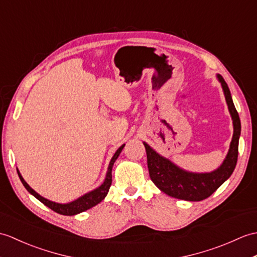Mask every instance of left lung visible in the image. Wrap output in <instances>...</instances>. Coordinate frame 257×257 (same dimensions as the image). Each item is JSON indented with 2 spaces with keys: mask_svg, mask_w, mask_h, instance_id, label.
I'll list each match as a JSON object with an SVG mask.
<instances>
[{
  "mask_svg": "<svg viewBox=\"0 0 257 257\" xmlns=\"http://www.w3.org/2000/svg\"><path fill=\"white\" fill-rule=\"evenodd\" d=\"M218 79L223 88L234 129L228 156L218 170L211 173H205V174L186 172L177 168L168 159L159 156L150 146L143 142L147 151L149 174L152 182L163 193L171 197L188 201L204 200L216 192L231 176L235 169L238 154V138L241 134V121L233 100H232L228 84L221 75H218Z\"/></svg>",
  "mask_w": 257,
  "mask_h": 257,
  "instance_id": "left-lung-1",
  "label": "left lung"
}]
</instances>
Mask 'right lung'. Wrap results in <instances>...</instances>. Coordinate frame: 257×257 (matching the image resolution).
Segmentation results:
<instances>
[{
    "label": "right lung",
    "instance_id": "obj_1",
    "mask_svg": "<svg viewBox=\"0 0 257 257\" xmlns=\"http://www.w3.org/2000/svg\"><path fill=\"white\" fill-rule=\"evenodd\" d=\"M123 147H124V145H122L120 148H119L118 150L116 151V153L114 154V157H112V159L110 160V163H109V166H108V171H107L105 182L101 184L98 188L94 189V190H92V192L85 194L84 196L80 197L79 199L70 202V204H64V205L57 204V202H53V201H50V200L44 198V197H41L40 195L36 193L33 188L29 187V185L25 181H24V178L22 177L19 170H17V174H19L20 180L22 181L23 185L25 186V188L28 190V192L31 193L33 196H35L39 201L43 202L44 205H46L47 207H49L51 210L56 211V212L60 213V214H63V216H74V214L83 212V211L89 209V208L96 206L97 204H99V202L105 198L107 193H108L110 185H111L112 165H114L115 161L119 157V154H120Z\"/></svg>",
    "mask_w": 257,
    "mask_h": 257
}]
</instances>
